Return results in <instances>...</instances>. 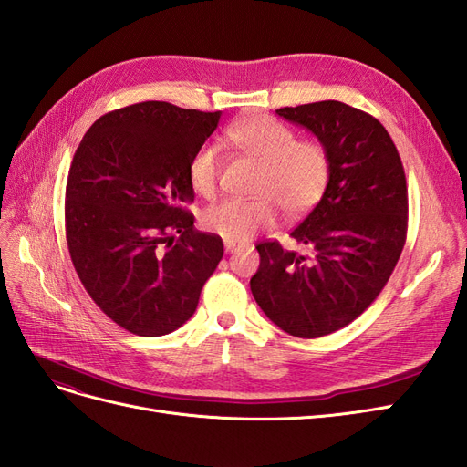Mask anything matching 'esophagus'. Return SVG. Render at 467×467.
I'll use <instances>...</instances> for the list:
<instances>
[{
    "instance_id": "obj_1",
    "label": "esophagus",
    "mask_w": 467,
    "mask_h": 467,
    "mask_svg": "<svg viewBox=\"0 0 467 467\" xmlns=\"http://www.w3.org/2000/svg\"><path fill=\"white\" fill-rule=\"evenodd\" d=\"M237 249V245L235 244H230V242H225V253H234Z\"/></svg>"
}]
</instances>
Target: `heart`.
<instances>
[{"mask_svg":"<svg viewBox=\"0 0 467 467\" xmlns=\"http://www.w3.org/2000/svg\"><path fill=\"white\" fill-rule=\"evenodd\" d=\"M225 142L261 163L253 192L257 199H230L204 210L202 225L228 242H245L280 218L312 210L327 191L331 155L317 140H298L288 124L268 115H253L230 126ZM222 175L218 151L204 146L192 155L189 181L196 194L212 199Z\"/></svg>","mask_w":467,"mask_h":467,"instance_id":"obj_1","label":"heart"}]
</instances>
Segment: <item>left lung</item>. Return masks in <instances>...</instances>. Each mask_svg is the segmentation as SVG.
Returning <instances> with one entry per match:
<instances>
[{
	"mask_svg": "<svg viewBox=\"0 0 467 467\" xmlns=\"http://www.w3.org/2000/svg\"><path fill=\"white\" fill-rule=\"evenodd\" d=\"M331 155L321 201L292 230L307 255L261 242L253 298L282 331L317 338L343 329L384 290L407 239V181L388 130L341 101L278 109Z\"/></svg>",
	"mask_w": 467,
	"mask_h": 467,
	"instance_id": "obj_1",
	"label": "left lung"
}]
</instances>
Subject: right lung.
<instances>
[{"instance_id": "right-lung-1", "label": "right lung", "mask_w": 467, "mask_h": 467, "mask_svg": "<svg viewBox=\"0 0 467 467\" xmlns=\"http://www.w3.org/2000/svg\"><path fill=\"white\" fill-rule=\"evenodd\" d=\"M220 115L165 101L110 110L69 165V257L91 300L134 335L179 329L223 255L222 237L194 230L189 210V163Z\"/></svg>"}]
</instances>
